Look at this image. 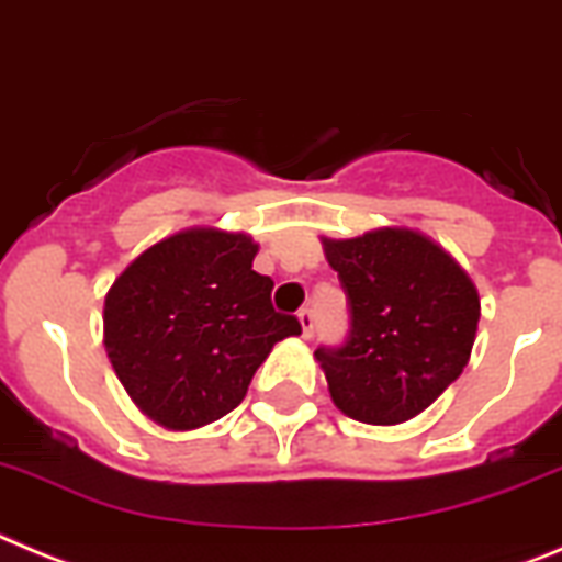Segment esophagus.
<instances>
[{
	"mask_svg": "<svg viewBox=\"0 0 562 562\" xmlns=\"http://www.w3.org/2000/svg\"><path fill=\"white\" fill-rule=\"evenodd\" d=\"M300 325H302V333H305V338H311L313 327H316V313H313L311 307H302L300 311Z\"/></svg>",
	"mask_w": 562,
	"mask_h": 562,
	"instance_id": "esophagus-1",
	"label": "esophagus"
}]
</instances>
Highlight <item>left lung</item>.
<instances>
[{
  "mask_svg": "<svg viewBox=\"0 0 562 562\" xmlns=\"http://www.w3.org/2000/svg\"><path fill=\"white\" fill-rule=\"evenodd\" d=\"M322 246L350 311L341 347L316 350L333 403L369 426L417 417L468 367L476 285L442 246L412 229L322 237Z\"/></svg>",
  "mask_w": 562,
  "mask_h": 562,
  "instance_id": "8db88e82",
  "label": "left lung"
}]
</instances>
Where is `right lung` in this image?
Masks as SVG:
<instances>
[{
  "instance_id": "right-lung-1",
  "label": "right lung",
  "mask_w": 562,
  "mask_h": 562,
  "mask_svg": "<svg viewBox=\"0 0 562 562\" xmlns=\"http://www.w3.org/2000/svg\"><path fill=\"white\" fill-rule=\"evenodd\" d=\"M244 232L193 226L145 249L105 293V350L131 401L170 431L221 419L246 397L271 347L300 336L251 269Z\"/></svg>"
}]
</instances>
